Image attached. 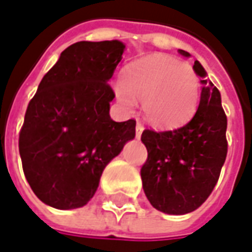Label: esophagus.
I'll use <instances>...</instances> for the list:
<instances>
[{
  "mask_svg": "<svg viewBox=\"0 0 252 252\" xmlns=\"http://www.w3.org/2000/svg\"><path fill=\"white\" fill-rule=\"evenodd\" d=\"M143 130H144V125L138 121L137 123H136V137L140 138V136H141V133H143Z\"/></svg>",
  "mask_w": 252,
  "mask_h": 252,
  "instance_id": "obj_1",
  "label": "esophagus"
}]
</instances>
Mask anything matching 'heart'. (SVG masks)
Instances as JSON below:
<instances>
[{
    "instance_id": "1",
    "label": "heart",
    "mask_w": 252,
    "mask_h": 252,
    "mask_svg": "<svg viewBox=\"0 0 252 252\" xmlns=\"http://www.w3.org/2000/svg\"><path fill=\"white\" fill-rule=\"evenodd\" d=\"M123 105L143 101L146 118L157 126H176L194 114L200 99V80L189 63L153 54L130 63L116 86Z\"/></svg>"
}]
</instances>
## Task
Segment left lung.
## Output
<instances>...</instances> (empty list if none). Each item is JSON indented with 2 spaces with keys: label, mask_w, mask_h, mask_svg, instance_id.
I'll return each instance as SVG.
<instances>
[{
  "label": "left lung",
  "mask_w": 252,
  "mask_h": 252,
  "mask_svg": "<svg viewBox=\"0 0 252 252\" xmlns=\"http://www.w3.org/2000/svg\"><path fill=\"white\" fill-rule=\"evenodd\" d=\"M193 67L200 77L207 76L198 61ZM201 83L198 109L190 122L165 131L146 129L141 134L148 153L140 172L144 193L154 208L170 215L202 205L218 183L227 154V118L220 93L208 80Z\"/></svg>",
  "instance_id": "8db88e82"
}]
</instances>
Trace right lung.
Segmentation results:
<instances>
[{"label":"right lung","instance_id":"add662e5","mask_svg":"<svg viewBox=\"0 0 252 252\" xmlns=\"http://www.w3.org/2000/svg\"><path fill=\"white\" fill-rule=\"evenodd\" d=\"M125 44L79 41L62 51L30 99L19 133L26 180L44 204L57 209L86 205L108 162L136 136V121L115 122L108 84Z\"/></svg>","mask_w":252,"mask_h":252}]
</instances>
